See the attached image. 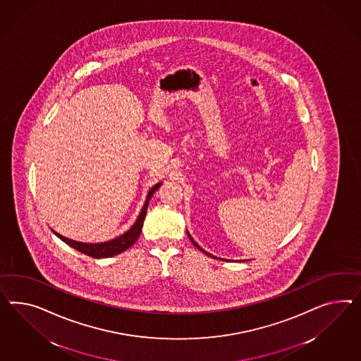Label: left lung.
Listing matches in <instances>:
<instances>
[{
  "label": "left lung",
  "mask_w": 361,
  "mask_h": 361,
  "mask_svg": "<svg viewBox=\"0 0 361 361\" xmlns=\"http://www.w3.org/2000/svg\"><path fill=\"white\" fill-rule=\"evenodd\" d=\"M188 235H189V233H188ZM189 239H190V242H192V243L195 244V247H197V248H198V250H200V251H202V252H204V254L209 255V256H213V255L207 254V252H206L205 250H202V248H201V247H200V245H198V244L195 243V240H193V238H192V236H190V235H189ZM213 257H214V256H213Z\"/></svg>",
  "instance_id": "obj_1"
}]
</instances>
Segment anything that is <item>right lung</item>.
Returning a JSON list of instances; mask_svg holds the SVG:
<instances>
[{"label": "right lung", "mask_w": 361, "mask_h": 361, "mask_svg": "<svg viewBox=\"0 0 361 361\" xmlns=\"http://www.w3.org/2000/svg\"><path fill=\"white\" fill-rule=\"evenodd\" d=\"M161 183L156 184L147 195L146 204L143 206L140 214L137 216V222L134 224V226L121 236H118L117 239H113L110 242H105V243L98 244H89V243H81V242H76V240H71L68 238H64L63 235L54 233L58 236L59 239H61L64 243L68 244L69 247L75 248L78 252L81 254L88 255L90 257H94V259H104V257H110V256H114V255L121 254L123 251H126L127 248H130L133 244L135 243L139 238V235L142 233V227H143V222H145V218L147 214V207L149 204V200L151 197L154 195L156 190L160 188Z\"/></svg>", "instance_id": "add662e5"}]
</instances>
